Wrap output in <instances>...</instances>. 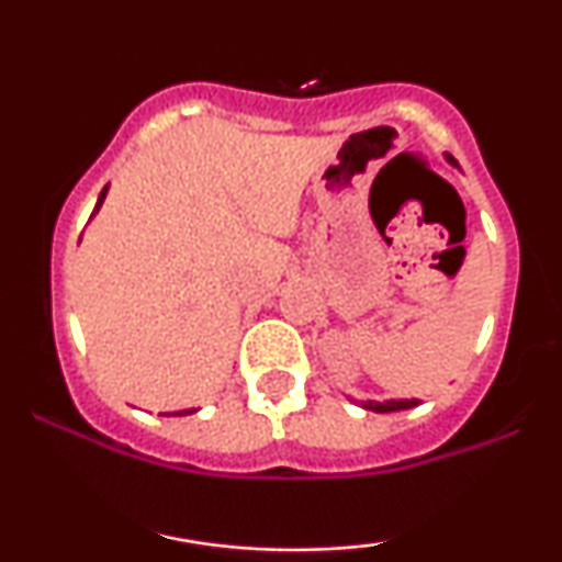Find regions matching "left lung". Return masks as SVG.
<instances>
[{"label":"left lung","instance_id":"1","mask_svg":"<svg viewBox=\"0 0 562 562\" xmlns=\"http://www.w3.org/2000/svg\"><path fill=\"white\" fill-rule=\"evenodd\" d=\"M417 402L415 398H404V402H383V404H378V402H364L362 406L364 409H372V412H398V409H412V406H415Z\"/></svg>","mask_w":562,"mask_h":562}]
</instances>
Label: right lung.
I'll use <instances>...</instances> for the list:
<instances>
[{"mask_svg":"<svg viewBox=\"0 0 562 562\" xmlns=\"http://www.w3.org/2000/svg\"><path fill=\"white\" fill-rule=\"evenodd\" d=\"M105 192H108V187H105V190H102V192H100V200H97V205H94V214H97V211H100L102 200H105ZM190 412H195V409H187V412H177V415H190Z\"/></svg>","mask_w":562,"mask_h":562,"instance_id":"obj_1","label":"right lung"}]
</instances>
